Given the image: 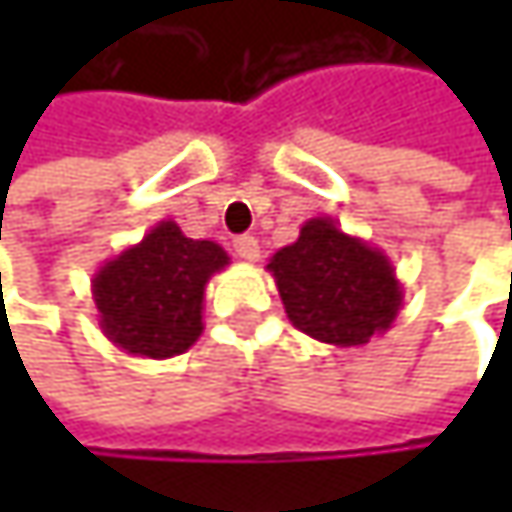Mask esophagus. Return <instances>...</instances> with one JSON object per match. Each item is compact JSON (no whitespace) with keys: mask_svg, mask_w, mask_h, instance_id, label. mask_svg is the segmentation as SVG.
<instances>
[{"mask_svg":"<svg viewBox=\"0 0 512 512\" xmlns=\"http://www.w3.org/2000/svg\"><path fill=\"white\" fill-rule=\"evenodd\" d=\"M234 252L243 257V260H257L260 257V246H257L255 237L246 234V237H237L234 240Z\"/></svg>","mask_w":512,"mask_h":512,"instance_id":"1","label":"esophagus"}]
</instances>
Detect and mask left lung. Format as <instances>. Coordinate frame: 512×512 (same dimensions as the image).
Here are the masks:
<instances>
[{"label": "left lung", "instance_id": "1", "mask_svg": "<svg viewBox=\"0 0 512 512\" xmlns=\"http://www.w3.org/2000/svg\"><path fill=\"white\" fill-rule=\"evenodd\" d=\"M266 269L287 320L320 344L361 347L388 332L403 308V284L388 255L344 234L329 216L308 219Z\"/></svg>", "mask_w": 512, "mask_h": 512}]
</instances>
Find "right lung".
<instances>
[{"mask_svg": "<svg viewBox=\"0 0 512 512\" xmlns=\"http://www.w3.org/2000/svg\"><path fill=\"white\" fill-rule=\"evenodd\" d=\"M228 263L219 243L192 240L171 219L156 222L91 278L103 335L127 356L186 353L204 332V287Z\"/></svg>", "mask_w": 512, "mask_h": 512, "instance_id": "add662e5", "label": "right lung"}]
</instances>
